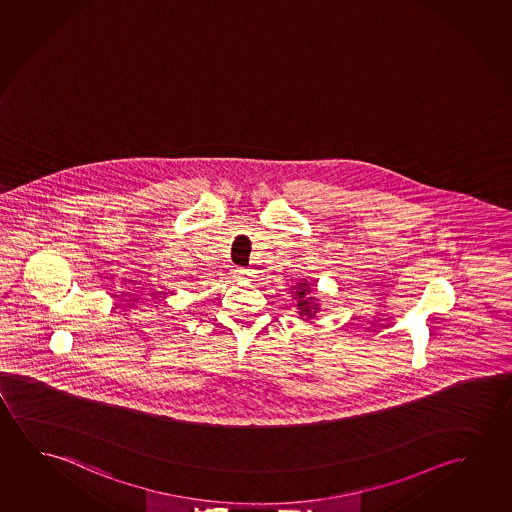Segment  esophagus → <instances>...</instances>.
Masks as SVG:
<instances>
[{"label":"esophagus","instance_id":"esophagus-1","mask_svg":"<svg viewBox=\"0 0 512 512\" xmlns=\"http://www.w3.org/2000/svg\"><path fill=\"white\" fill-rule=\"evenodd\" d=\"M236 272H238V276L242 277V279H247V277L252 276V272L249 268H238Z\"/></svg>","mask_w":512,"mask_h":512}]
</instances>
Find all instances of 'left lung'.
Here are the masks:
<instances>
[{"label":"left lung","mask_w":512,"mask_h":512,"mask_svg":"<svg viewBox=\"0 0 512 512\" xmlns=\"http://www.w3.org/2000/svg\"><path fill=\"white\" fill-rule=\"evenodd\" d=\"M309 286H311V284H297V286H295V290H297V295H295V297H299V309H301V315H304V313H306V315H309V317H311V309H313V311H317V308H315V306H313V308H311V306H308L309 301H306V299H304V297H306V293L311 292V288H309ZM309 299H311V297H309Z\"/></svg>","instance_id":"left-lung-1"}]
</instances>
